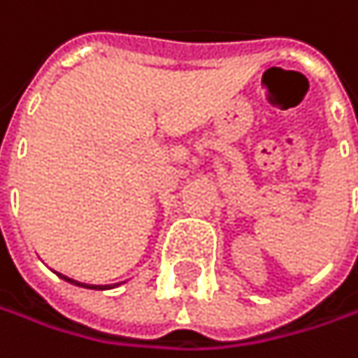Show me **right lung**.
Here are the masks:
<instances>
[{
  "mask_svg": "<svg viewBox=\"0 0 358 358\" xmlns=\"http://www.w3.org/2000/svg\"><path fill=\"white\" fill-rule=\"evenodd\" d=\"M56 273V271H54ZM60 279H64L66 283H71V285H77V287H85V289H113V287H117V285H121V283H113V285H90V283H81V281H75V279H71V277H66V275H60V273H56Z\"/></svg>",
  "mask_w": 358,
  "mask_h": 358,
  "instance_id": "add662e5",
  "label": "right lung"
}]
</instances>
